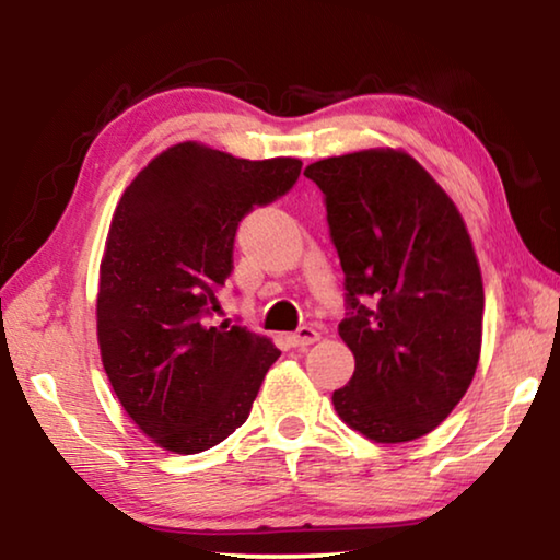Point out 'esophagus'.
I'll return each instance as SVG.
<instances>
[{
    "label": "esophagus",
    "instance_id": "obj_1",
    "mask_svg": "<svg viewBox=\"0 0 560 560\" xmlns=\"http://www.w3.org/2000/svg\"><path fill=\"white\" fill-rule=\"evenodd\" d=\"M318 340V330H314L311 326H301L296 334L289 336V343L293 348H308L311 343H316Z\"/></svg>",
    "mask_w": 560,
    "mask_h": 560
}]
</instances>
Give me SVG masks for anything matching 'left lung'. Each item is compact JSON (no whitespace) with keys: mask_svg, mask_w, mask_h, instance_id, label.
<instances>
[{"mask_svg":"<svg viewBox=\"0 0 560 560\" xmlns=\"http://www.w3.org/2000/svg\"><path fill=\"white\" fill-rule=\"evenodd\" d=\"M324 192L343 267L338 334L355 373L334 393L340 420L375 442H410L450 417L477 371L485 289L462 214L400 150L306 167Z\"/></svg>","mask_w":560,"mask_h":560,"instance_id":"8db88e82","label":"left lung"}]
</instances>
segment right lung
<instances>
[{
    "label": "right lung",
    "mask_w": 560,
    "mask_h": 560,
    "mask_svg": "<svg viewBox=\"0 0 560 560\" xmlns=\"http://www.w3.org/2000/svg\"><path fill=\"white\" fill-rule=\"evenodd\" d=\"M301 160H242L179 143L140 170L113 214L98 281V346L130 420L197 454L242 428L281 355L244 326H212L234 236L296 185Z\"/></svg>",
    "instance_id": "obj_1"
}]
</instances>
